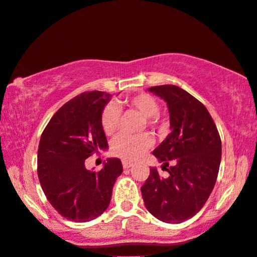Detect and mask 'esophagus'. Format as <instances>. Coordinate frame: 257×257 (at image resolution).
Instances as JSON below:
<instances>
[{"label": "esophagus", "instance_id": "obj_1", "mask_svg": "<svg viewBox=\"0 0 257 257\" xmlns=\"http://www.w3.org/2000/svg\"><path fill=\"white\" fill-rule=\"evenodd\" d=\"M132 166H133V164H132V163L126 162V161H124V162H123V167H124V168H130V167H132Z\"/></svg>", "mask_w": 257, "mask_h": 257}]
</instances>
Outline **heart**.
Listing matches in <instances>:
<instances>
[{
    "label": "heart",
    "instance_id": "heart-1",
    "mask_svg": "<svg viewBox=\"0 0 257 257\" xmlns=\"http://www.w3.org/2000/svg\"><path fill=\"white\" fill-rule=\"evenodd\" d=\"M126 103L134 108L147 119V124L157 126L159 124V103L154 95L149 93H139L126 100ZM101 127L106 136L110 137L116 132L119 123V110L116 104L109 103L101 112ZM153 139L147 133L139 136H119L111 144V154L126 162H133L140 158L150 147Z\"/></svg>",
    "mask_w": 257,
    "mask_h": 257
}]
</instances>
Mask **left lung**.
I'll list each match as a JSON object with an SVG mask.
<instances>
[{
  "label": "left lung",
  "instance_id": "left-lung-1",
  "mask_svg": "<svg viewBox=\"0 0 257 257\" xmlns=\"http://www.w3.org/2000/svg\"><path fill=\"white\" fill-rule=\"evenodd\" d=\"M165 100L171 133L153 151L167 178L156 167L141 187L145 205L158 220L181 223L196 215L215 186L222 144L212 116L200 101L175 85L149 87Z\"/></svg>",
  "mask_w": 257,
  "mask_h": 257
}]
</instances>
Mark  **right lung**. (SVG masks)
Returning <instances> with one entry per match:
<instances>
[{"label": "right lung", "mask_w": 257, "mask_h": 257, "mask_svg": "<svg viewBox=\"0 0 257 257\" xmlns=\"http://www.w3.org/2000/svg\"><path fill=\"white\" fill-rule=\"evenodd\" d=\"M110 94L90 91L66 102L46 125L37 151V175L46 198L67 220L87 222L108 208L112 187L123 172L118 158H108L99 172L85 161L108 148L101 112Z\"/></svg>", "instance_id": "1"}]
</instances>
